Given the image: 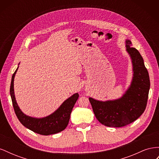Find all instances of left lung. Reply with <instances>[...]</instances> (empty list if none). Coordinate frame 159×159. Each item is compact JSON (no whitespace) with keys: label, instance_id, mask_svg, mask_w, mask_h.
Listing matches in <instances>:
<instances>
[{"label":"left lung","instance_id":"8db88e82","mask_svg":"<svg viewBox=\"0 0 159 159\" xmlns=\"http://www.w3.org/2000/svg\"><path fill=\"white\" fill-rule=\"evenodd\" d=\"M131 44V42L127 40V51L132 59L134 74L126 93L119 99L105 102L89 98L95 117L105 126H126L140 117L147 107L150 89L148 73L140 53Z\"/></svg>","mask_w":159,"mask_h":159}]
</instances>
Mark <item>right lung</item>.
I'll return each mask as SVG.
<instances>
[{"mask_svg": "<svg viewBox=\"0 0 159 159\" xmlns=\"http://www.w3.org/2000/svg\"><path fill=\"white\" fill-rule=\"evenodd\" d=\"M18 68L14 71L12 77L10 93L14 112L19 121L26 128L42 135H49L63 131L69 123L70 114L79 98V94L78 93H75L71 97L66 99L54 113L46 117L36 119L26 116L19 109L14 97V79Z\"/></svg>", "mask_w": 159, "mask_h": 159, "instance_id": "obj_1", "label": "right lung"}]
</instances>
